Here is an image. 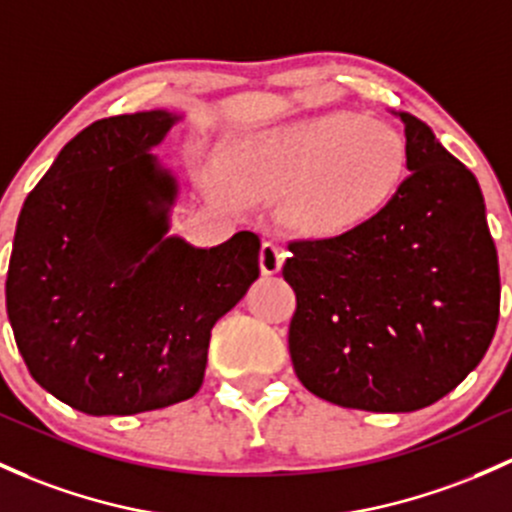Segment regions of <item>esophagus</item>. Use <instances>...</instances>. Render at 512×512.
Returning a JSON list of instances; mask_svg holds the SVG:
<instances>
[{
    "mask_svg": "<svg viewBox=\"0 0 512 512\" xmlns=\"http://www.w3.org/2000/svg\"><path fill=\"white\" fill-rule=\"evenodd\" d=\"M285 261V251L280 249L273 241H263L261 246V273L263 276H273V273L280 271Z\"/></svg>",
    "mask_w": 512,
    "mask_h": 512,
    "instance_id": "esophagus-1",
    "label": "esophagus"
}]
</instances>
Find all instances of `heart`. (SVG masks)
<instances>
[{"mask_svg": "<svg viewBox=\"0 0 512 512\" xmlns=\"http://www.w3.org/2000/svg\"><path fill=\"white\" fill-rule=\"evenodd\" d=\"M241 195L283 192L285 222L312 236H339L376 217L403 185L408 144L395 126L329 112L256 131L222 156Z\"/></svg>", "mask_w": 512, "mask_h": 512, "instance_id": "obj_1", "label": "heart"}]
</instances>
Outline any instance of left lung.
I'll return each instance as SVG.
<instances>
[{
	"label": "left lung",
	"instance_id": "obj_1",
	"mask_svg": "<svg viewBox=\"0 0 512 512\" xmlns=\"http://www.w3.org/2000/svg\"><path fill=\"white\" fill-rule=\"evenodd\" d=\"M408 170L361 227L290 241L288 346L317 398L368 412L437 403L478 366L500 312L498 254L474 173L408 112Z\"/></svg>",
	"mask_w": 512,
	"mask_h": 512
}]
</instances>
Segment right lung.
I'll return each mask as SVG.
<instances>
[{"mask_svg":"<svg viewBox=\"0 0 512 512\" xmlns=\"http://www.w3.org/2000/svg\"><path fill=\"white\" fill-rule=\"evenodd\" d=\"M178 114L82 129L26 197L7 273L16 346L41 388L87 415H136L197 393L214 322L261 273V239L212 249L168 234L178 195L153 146Z\"/></svg>","mask_w":512,"mask_h":512,"instance_id":"obj_1","label":"right lung"}]
</instances>
